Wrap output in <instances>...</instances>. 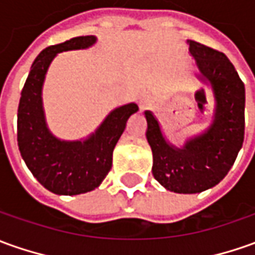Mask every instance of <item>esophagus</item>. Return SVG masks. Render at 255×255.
Masks as SVG:
<instances>
[{"mask_svg": "<svg viewBox=\"0 0 255 255\" xmlns=\"http://www.w3.org/2000/svg\"><path fill=\"white\" fill-rule=\"evenodd\" d=\"M139 110H146L148 107L150 106V100L149 98H146V96H142V98H139Z\"/></svg>", "mask_w": 255, "mask_h": 255, "instance_id": "obj_1", "label": "esophagus"}]
</instances>
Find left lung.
Wrapping results in <instances>:
<instances>
[{"label":"left lung","instance_id":"1","mask_svg":"<svg viewBox=\"0 0 255 255\" xmlns=\"http://www.w3.org/2000/svg\"><path fill=\"white\" fill-rule=\"evenodd\" d=\"M202 81L211 85L216 100L214 124L205 134L174 148L164 139L159 123L150 112L146 139L153 153V177L167 190L195 194L216 186L236 160L244 141V84L226 55L188 40Z\"/></svg>","mask_w":255,"mask_h":255}]
</instances>
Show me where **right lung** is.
Returning <instances> with one entry per match:
<instances>
[{
  "instance_id": "add662e5",
  "label": "right lung",
  "mask_w": 255,
  "mask_h": 255,
  "mask_svg": "<svg viewBox=\"0 0 255 255\" xmlns=\"http://www.w3.org/2000/svg\"><path fill=\"white\" fill-rule=\"evenodd\" d=\"M95 36H78L44 48L33 61L18 107V146L32 174L51 193L77 195L95 190L112 169L113 149L135 103L121 106L106 117L103 124L86 141L57 139L47 129L41 106V86L48 65L61 51L86 48Z\"/></svg>"
}]
</instances>
